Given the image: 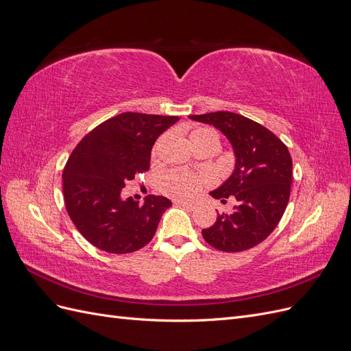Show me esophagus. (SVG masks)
Wrapping results in <instances>:
<instances>
[{
    "label": "esophagus",
    "mask_w": 351,
    "mask_h": 351,
    "mask_svg": "<svg viewBox=\"0 0 351 351\" xmlns=\"http://www.w3.org/2000/svg\"><path fill=\"white\" fill-rule=\"evenodd\" d=\"M177 205L183 206V208H187L190 210H195L197 208V204H195V202H183V200H178Z\"/></svg>",
    "instance_id": "34e87169"
}]
</instances>
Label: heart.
I'll use <instances>...</instances> for the list:
<instances>
[{"instance_id": "obj_1", "label": "heart", "mask_w": 351, "mask_h": 351, "mask_svg": "<svg viewBox=\"0 0 351 351\" xmlns=\"http://www.w3.org/2000/svg\"><path fill=\"white\" fill-rule=\"evenodd\" d=\"M189 139H190V143L193 145V147H196L205 141L218 142V136L215 132L205 129V127H200V129H195L189 134ZM156 147L154 151V155H156ZM206 184H208V180L204 176L182 171V169H173V171H168L161 178L162 192L167 196L178 199V200H189L195 197Z\"/></svg>"}]
</instances>
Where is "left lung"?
<instances>
[{"label":"left lung","instance_id":"1","mask_svg":"<svg viewBox=\"0 0 351 351\" xmlns=\"http://www.w3.org/2000/svg\"><path fill=\"white\" fill-rule=\"evenodd\" d=\"M212 124L227 136L236 154V168L210 196L227 204L232 214H221L202 230L205 241L221 252H243L258 246L278 226L290 199L293 161L287 146L267 127L230 111L189 115Z\"/></svg>","mask_w":351,"mask_h":351}]
</instances>
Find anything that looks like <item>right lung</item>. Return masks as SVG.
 <instances>
[{
  "label": "right lung",
  "instance_id": "add662e5",
  "mask_svg": "<svg viewBox=\"0 0 351 351\" xmlns=\"http://www.w3.org/2000/svg\"><path fill=\"white\" fill-rule=\"evenodd\" d=\"M178 121L174 115L123 112L89 132L62 171L66 209L80 234L108 253H132L155 236L171 200L149 195L139 205L123 199L125 183L146 173L158 136Z\"/></svg>",
  "mask_w": 351,
  "mask_h": 351
}]
</instances>
